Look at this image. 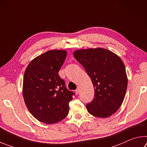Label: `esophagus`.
Instances as JSON below:
<instances>
[{"label": "esophagus", "instance_id": "obj_1", "mask_svg": "<svg viewBox=\"0 0 147 147\" xmlns=\"http://www.w3.org/2000/svg\"><path fill=\"white\" fill-rule=\"evenodd\" d=\"M80 91V87H77V89L75 90V92L76 93V94H78Z\"/></svg>", "mask_w": 147, "mask_h": 147}]
</instances>
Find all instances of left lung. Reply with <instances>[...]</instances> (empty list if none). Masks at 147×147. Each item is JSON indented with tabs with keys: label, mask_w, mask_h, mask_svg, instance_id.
I'll return each instance as SVG.
<instances>
[{
	"label": "left lung",
	"mask_w": 147,
	"mask_h": 147,
	"mask_svg": "<svg viewBox=\"0 0 147 147\" xmlns=\"http://www.w3.org/2000/svg\"><path fill=\"white\" fill-rule=\"evenodd\" d=\"M73 55L94 86V98L86 105L89 113L98 118H107L115 113L123 101L128 84L121 58L102 48L77 50Z\"/></svg>",
	"instance_id": "left-lung-1"
}]
</instances>
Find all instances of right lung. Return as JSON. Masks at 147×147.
<instances>
[{
  "instance_id": "1",
  "label": "right lung",
  "mask_w": 147,
  "mask_h": 147,
  "mask_svg": "<svg viewBox=\"0 0 147 147\" xmlns=\"http://www.w3.org/2000/svg\"><path fill=\"white\" fill-rule=\"evenodd\" d=\"M67 56L63 50L49 51L27 67L23 80V97L28 110L38 121L53 124L67 116L74 92L65 87L58 74Z\"/></svg>"
}]
</instances>
